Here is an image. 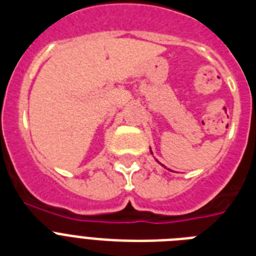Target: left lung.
Listing matches in <instances>:
<instances>
[{"instance_id":"1","label":"left lung","mask_w":256,"mask_h":256,"mask_svg":"<svg viewBox=\"0 0 256 256\" xmlns=\"http://www.w3.org/2000/svg\"><path fill=\"white\" fill-rule=\"evenodd\" d=\"M150 153H152V152H150Z\"/></svg>"}]
</instances>
